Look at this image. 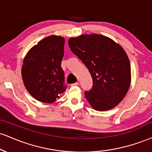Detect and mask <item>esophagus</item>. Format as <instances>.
<instances>
[{
  "label": "esophagus",
  "instance_id": "obj_1",
  "mask_svg": "<svg viewBox=\"0 0 152 152\" xmlns=\"http://www.w3.org/2000/svg\"><path fill=\"white\" fill-rule=\"evenodd\" d=\"M77 85H78V82H76V83H71L70 86H77Z\"/></svg>",
  "mask_w": 152,
  "mask_h": 152
}]
</instances>
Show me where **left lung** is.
I'll use <instances>...</instances> for the list:
<instances>
[{"instance_id": "left-lung-1", "label": "left lung", "mask_w": 152, "mask_h": 152, "mask_svg": "<svg viewBox=\"0 0 152 152\" xmlns=\"http://www.w3.org/2000/svg\"><path fill=\"white\" fill-rule=\"evenodd\" d=\"M69 46L91 75L93 86L85 91L91 106L102 111L117 106L131 83L130 63L124 50L112 39L99 34L71 38Z\"/></svg>"}]
</instances>
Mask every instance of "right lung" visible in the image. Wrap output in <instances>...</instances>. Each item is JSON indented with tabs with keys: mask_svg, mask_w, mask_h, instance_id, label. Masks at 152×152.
Wrapping results in <instances>:
<instances>
[{
	"mask_svg": "<svg viewBox=\"0 0 152 152\" xmlns=\"http://www.w3.org/2000/svg\"><path fill=\"white\" fill-rule=\"evenodd\" d=\"M65 39L50 36L43 38L26 54L21 74L25 87L36 100L53 103L66 89L61 61Z\"/></svg>",
	"mask_w": 152,
	"mask_h": 152,
	"instance_id": "obj_1",
	"label": "right lung"
}]
</instances>
